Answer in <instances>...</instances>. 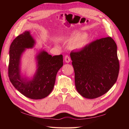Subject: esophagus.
I'll return each instance as SVG.
<instances>
[{"label": "esophagus", "instance_id": "1", "mask_svg": "<svg viewBox=\"0 0 129 129\" xmlns=\"http://www.w3.org/2000/svg\"><path fill=\"white\" fill-rule=\"evenodd\" d=\"M64 60H65V61L66 62H67V63H68V62H69L70 61H71V59H70V57L69 56V55H67L66 56H65V58H64Z\"/></svg>", "mask_w": 129, "mask_h": 129}]
</instances>
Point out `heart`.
<instances>
[{"instance_id": "obj_1", "label": "heart", "mask_w": 129, "mask_h": 129, "mask_svg": "<svg viewBox=\"0 0 129 129\" xmlns=\"http://www.w3.org/2000/svg\"><path fill=\"white\" fill-rule=\"evenodd\" d=\"M89 37L86 33L80 34L75 33L72 37L69 38V48L72 50H78L84 47L88 41Z\"/></svg>"}]
</instances>
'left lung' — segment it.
Returning <instances> with one entry per match:
<instances>
[{"instance_id":"8db88e82","label":"left lung","mask_w":129,"mask_h":129,"mask_svg":"<svg viewBox=\"0 0 129 129\" xmlns=\"http://www.w3.org/2000/svg\"><path fill=\"white\" fill-rule=\"evenodd\" d=\"M70 57L78 92L87 99L105 94L116 83L119 72L117 45L111 37L97 39Z\"/></svg>"}]
</instances>
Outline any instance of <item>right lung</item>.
I'll list each match as a JSON object with an SVG mask.
<instances>
[{
    "instance_id": "obj_1",
    "label": "right lung",
    "mask_w": 129,
    "mask_h": 129,
    "mask_svg": "<svg viewBox=\"0 0 129 129\" xmlns=\"http://www.w3.org/2000/svg\"><path fill=\"white\" fill-rule=\"evenodd\" d=\"M34 44L28 31L13 41L10 46L8 75L13 85L23 95L31 99H42L53 90L57 73L63 65V57L62 55L52 56L44 50L40 52L37 56V72L31 80H27L20 75V58L25 49L32 48Z\"/></svg>"
}]
</instances>
